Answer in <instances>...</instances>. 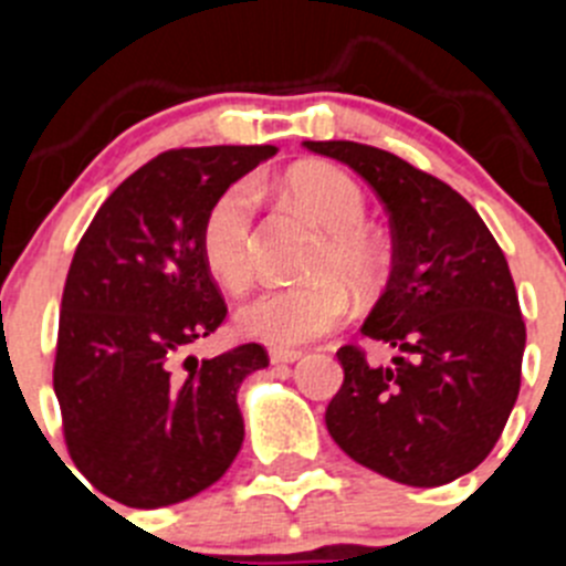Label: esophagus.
I'll use <instances>...</instances> for the list:
<instances>
[{"mask_svg":"<svg viewBox=\"0 0 566 566\" xmlns=\"http://www.w3.org/2000/svg\"><path fill=\"white\" fill-rule=\"evenodd\" d=\"M300 357H303V352H297V348H272V352H269V359H272L274 365L297 363Z\"/></svg>","mask_w":566,"mask_h":566,"instance_id":"34e87169","label":"esophagus"}]
</instances>
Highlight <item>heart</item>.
Listing matches in <instances>:
<instances>
[{"instance_id":"1","label":"heart","mask_w":566,"mask_h":566,"mask_svg":"<svg viewBox=\"0 0 566 566\" xmlns=\"http://www.w3.org/2000/svg\"><path fill=\"white\" fill-rule=\"evenodd\" d=\"M289 189L328 232L312 263L326 274L303 286L260 292L238 312V328L269 345H303L334 328L352 312V294L337 277L371 289L382 272L379 249L365 234V195L352 175L334 167H303L289 175ZM260 189L252 178L229 184L201 221V254L223 286L240 292L254 274V214Z\"/></svg>"}]
</instances>
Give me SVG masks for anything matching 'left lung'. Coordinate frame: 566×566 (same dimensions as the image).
<instances>
[{"label":"left lung","mask_w":566,"mask_h":566,"mask_svg":"<svg viewBox=\"0 0 566 566\" xmlns=\"http://www.w3.org/2000/svg\"><path fill=\"white\" fill-rule=\"evenodd\" d=\"M352 167L385 203L394 266L359 332L397 352L371 365L337 352L345 379L326 428L354 462L411 488H439L484 462L522 385L524 319L507 260L457 189L394 153L306 142Z\"/></svg>","instance_id":"left-lung-1"}]
</instances>
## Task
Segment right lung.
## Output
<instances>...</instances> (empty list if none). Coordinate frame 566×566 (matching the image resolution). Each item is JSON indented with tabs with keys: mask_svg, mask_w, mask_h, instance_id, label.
<instances>
[{
	"mask_svg": "<svg viewBox=\"0 0 566 566\" xmlns=\"http://www.w3.org/2000/svg\"><path fill=\"white\" fill-rule=\"evenodd\" d=\"M277 147L169 149L109 195L78 240L59 317L53 391L87 482L127 507H167L229 470L243 444L238 388L269 365L247 343L189 345L227 317L201 254L209 203Z\"/></svg>",
	"mask_w": 566,
	"mask_h": 566,
	"instance_id": "obj_1",
	"label": "right lung"
}]
</instances>
